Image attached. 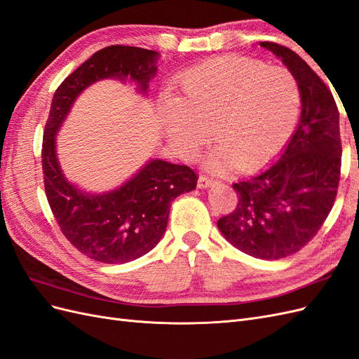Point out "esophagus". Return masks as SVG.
I'll use <instances>...</instances> for the list:
<instances>
[{"mask_svg":"<svg viewBox=\"0 0 359 359\" xmlns=\"http://www.w3.org/2000/svg\"><path fill=\"white\" fill-rule=\"evenodd\" d=\"M212 182H214V180H212V178H210L208 175H199V180H198V187H199V189H206V187L212 186Z\"/></svg>","mask_w":359,"mask_h":359,"instance_id":"obj_1","label":"esophagus"}]
</instances>
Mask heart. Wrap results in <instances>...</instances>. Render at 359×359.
Masks as SVG:
<instances>
[{"instance_id": "b5f03b06", "label": "heart", "mask_w": 359, "mask_h": 359, "mask_svg": "<svg viewBox=\"0 0 359 359\" xmlns=\"http://www.w3.org/2000/svg\"><path fill=\"white\" fill-rule=\"evenodd\" d=\"M181 97L166 95L161 121L173 149L193 158L211 137L206 166L256 168L286 144L299 111L290 70L247 57L211 60L181 76Z\"/></svg>"}]
</instances>
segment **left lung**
Wrapping results in <instances>:
<instances>
[{"label": "left lung", "instance_id": "8db88e82", "mask_svg": "<svg viewBox=\"0 0 359 359\" xmlns=\"http://www.w3.org/2000/svg\"><path fill=\"white\" fill-rule=\"evenodd\" d=\"M259 45L295 76L299 124L277 161L233 184L236 208L217 226L241 252L269 260L299 252L327 220L340 182L341 140L339 109L325 82L292 49L273 41Z\"/></svg>", "mask_w": 359, "mask_h": 359}]
</instances>
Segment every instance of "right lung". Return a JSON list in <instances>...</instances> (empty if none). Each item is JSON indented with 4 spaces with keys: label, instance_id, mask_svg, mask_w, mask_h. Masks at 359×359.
<instances>
[{
    "label": "right lung",
    "instance_id": "right-lung-1",
    "mask_svg": "<svg viewBox=\"0 0 359 359\" xmlns=\"http://www.w3.org/2000/svg\"><path fill=\"white\" fill-rule=\"evenodd\" d=\"M157 60L156 50L107 46L69 74L53 94L41 145L46 198L62 235L97 262L126 264L153 250L166 231L172 201L196 189L198 175L189 166L157 158L121 187L102 194L85 193L64 177L55 136L74 100L91 83L130 78L140 93H147Z\"/></svg>",
    "mask_w": 359,
    "mask_h": 359
}]
</instances>
